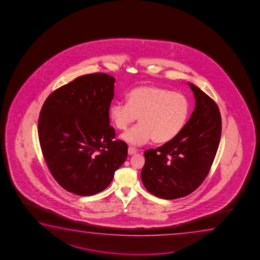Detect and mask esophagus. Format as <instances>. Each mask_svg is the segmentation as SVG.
I'll list each match as a JSON object with an SVG mask.
<instances>
[{"label": "esophagus", "instance_id": "1", "mask_svg": "<svg viewBox=\"0 0 260 260\" xmlns=\"http://www.w3.org/2000/svg\"><path fill=\"white\" fill-rule=\"evenodd\" d=\"M138 152V150L134 148V147H132V146H129L128 148V153L129 155H132V154H135Z\"/></svg>", "mask_w": 260, "mask_h": 260}]
</instances>
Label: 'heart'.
<instances>
[{
  "label": "heart",
  "mask_w": 260,
  "mask_h": 260,
  "mask_svg": "<svg viewBox=\"0 0 260 260\" xmlns=\"http://www.w3.org/2000/svg\"><path fill=\"white\" fill-rule=\"evenodd\" d=\"M190 104L182 93L157 86H139L127 95V103H113L109 117L114 127L126 131L139 117L140 123L122 135L126 142L142 146L153 139L165 144L178 137L188 119Z\"/></svg>",
  "instance_id": "heart-1"
}]
</instances>
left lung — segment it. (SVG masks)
<instances>
[{
  "label": "left lung",
  "mask_w": 260,
  "mask_h": 260,
  "mask_svg": "<svg viewBox=\"0 0 260 260\" xmlns=\"http://www.w3.org/2000/svg\"><path fill=\"white\" fill-rule=\"evenodd\" d=\"M196 108L177 138L145 152L141 179L146 190L161 199L188 196L210 171L220 141L222 121L217 103L189 83Z\"/></svg>",
  "instance_id": "obj_1"
}]
</instances>
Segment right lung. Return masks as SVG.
Segmentation results:
<instances>
[{
	"instance_id": "obj_1",
	"label": "right lung",
	"mask_w": 260,
	"mask_h": 260,
	"mask_svg": "<svg viewBox=\"0 0 260 260\" xmlns=\"http://www.w3.org/2000/svg\"><path fill=\"white\" fill-rule=\"evenodd\" d=\"M114 78L82 75L54 90L40 112L38 136L47 166L68 192H102L128 155L127 144L109 125Z\"/></svg>"
}]
</instances>
